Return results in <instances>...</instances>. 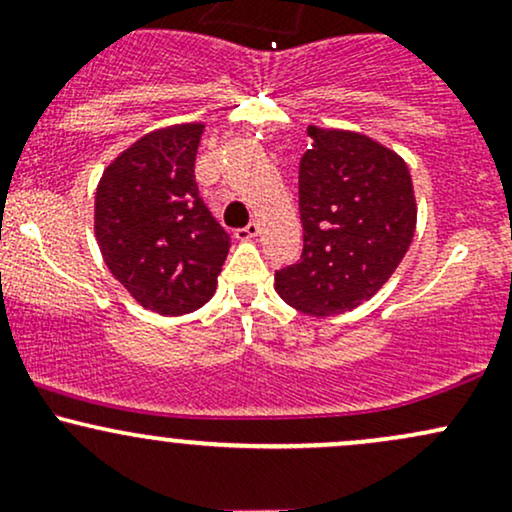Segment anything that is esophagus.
Listing matches in <instances>:
<instances>
[{"mask_svg":"<svg viewBox=\"0 0 512 512\" xmlns=\"http://www.w3.org/2000/svg\"><path fill=\"white\" fill-rule=\"evenodd\" d=\"M257 236H260V223H257V221H250L248 226L238 228V231H236V238L238 240H252V238H257Z\"/></svg>","mask_w":512,"mask_h":512,"instance_id":"34e87169","label":"esophagus"}]
</instances>
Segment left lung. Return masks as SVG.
Wrapping results in <instances>:
<instances>
[{
	"instance_id": "obj_1",
	"label": "left lung",
	"mask_w": 512,
	"mask_h": 512,
	"mask_svg": "<svg viewBox=\"0 0 512 512\" xmlns=\"http://www.w3.org/2000/svg\"><path fill=\"white\" fill-rule=\"evenodd\" d=\"M301 158V262L274 289L305 315H342L370 301L407 255L416 197L404 158L361 132L308 127Z\"/></svg>"
}]
</instances>
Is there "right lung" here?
Here are the masks:
<instances>
[{
    "instance_id": "obj_1",
    "label": "right lung",
    "mask_w": 512,
    "mask_h": 512,
    "mask_svg": "<svg viewBox=\"0 0 512 512\" xmlns=\"http://www.w3.org/2000/svg\"><path fill=\"white\" fill-rule=\"evenodd\" d=\"M202 122L146 132L103 170L93 231L108 269L142 308L195 313L214 296L231 238L195 182Z\"/></svg>"
}]
</instances>
